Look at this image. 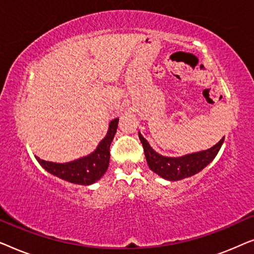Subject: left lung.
<instances>
[{
	"label": "left lung",
	"instance_id": "left-lung-1",
	"mask_svg": "<svg viewBox=\"0 0 254 254\" xmlns=\"http://www.w3.org/2000/svg\"><path fill=\"white\" fill-rule=\"evenodd\" d=\"M138 137L143 145L145 159H147L149 168L156 175L170 182H177V180L189 178L199 173L210 162H213L224 142V137H222L216 144L207 150L192 152V154L180 156V157H168L155 151L150 147L149 142L142 136L140 131H138Z\"/></svg>",
	"mask_w": 254,
	"mask_h": 254
}]
</instances>
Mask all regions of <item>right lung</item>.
Here are the masks:
<instances>
[{
    "label": "right lung",
    "mask_w": 254,
    "mask_h": 254,
    "mask_svg": "<svg viewBox=\"0 0 254 254\" xmlns=\"http://www.w3.org/2000/svg\"><path fill=\"white\" fill-rule=\"evenodd\" d=\"M119 118L113 119L109 125L105 137L99 142L91 154L67 163H54L36 157L39 164L58 178L76 185L89 186L98 182L107 171L110 164V145L117 133Z\"/></svg>",
    "instance_id": "add662e5"
}]
</instances>
